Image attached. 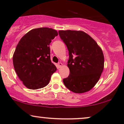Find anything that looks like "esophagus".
Returning <instances> with one entry per match:
<instances>
[{
  "label": "esophagus",
  "instance_id": "1",
  "mask_svg": "<svg viewBox=\"0 0 124 124\" xmlns=\"http://www.w3.org/2000/svg\"><path fill=\"white\" fill-rule=\"evenodd\" d=\"M58 65H59V68H61L62 66V62H59Z\"/></svg>",
  "mask_w": 124,
  "mask_h": 124
}]
</instances>
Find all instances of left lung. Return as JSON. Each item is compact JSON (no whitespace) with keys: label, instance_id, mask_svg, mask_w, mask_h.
<instances>
[{"label":"left lung","instance_id":"8db88e82","mask_svg":"<svg viewBox=\"0 0 124 124\" xmlns=\"http://www.w3.org/2000/svg\"><path fill=\"white\" fill-rule=\"evenodd\" d=\"M60 38L69 51L68 77L63 79L66 87L74 93L92 89L104 69L103 51L97 43L83 31L59 30Z\"/></svg>","mask_w":124,"mask_h":124}]
</instances>
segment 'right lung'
<instances>
[{
	"label": "right lung",
	"instance_id": "1",
	"mask_svg": "<svg viewBox=\"0 0 124 124\" xmlns=\"http://www.w3.org/2000/svg\"><path fill=\"white\" fill-rule=\"evenodd\" d=\"M58 35L48 28L34 29L22 37L13 55V64L18 78L27 88L36 90L49 84L57 70L51 61L49 45Z\"/></svg>",
	"mask_w": 124,
	"mask_h": 124
}]
</instances>
